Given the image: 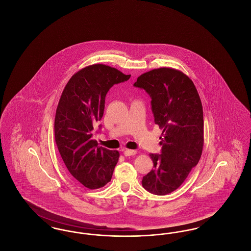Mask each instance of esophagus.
<instances>
[{
  "instance_id": "1",
  "label": "esophagus",
  "mask_w": 251,
  "mask_h": 251,
  "mask_svg": "<svg viewBox=\"0 0 251 251\" xmlns=\"http://www.w3.org/2000/svg\"><path fill=\"white\" fill-rule=\"evenodd\" d=\"M123 154L125 156L134 155V154H136V151H132V150H123Z\"/></svg>"
}]
</instances>
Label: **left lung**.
<instances>
[{
	"label": "left lung",
	"mask_w": 251,
	"mask_h": 251,
	"mask_svg": "<svg viewBox=\"0 0 251 251\" xmlns=\"http://www.w3.org/2000/svg\"><path fill=\"white\" fill-rule=\"evenodd\" d=\"M151 98L154 122L162 129L161 154L151 153L153 169L142 179L147 191L164 196L175 191L202 153L203 110L191 79L172 68L143 73L133 84Z\"/></svg>",
	"instance_id": "left-lung-1"
}]
</instances>
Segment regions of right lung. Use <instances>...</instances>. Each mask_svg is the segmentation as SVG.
<instances>
[{
    "mask_svg": "<svg viewBox=\"0 0 251 251\" xmlns=\"http://www.w3.org/2000/svg\"><path fill=\"white\" fill-rule=\"evenodd\" d=\"M130 77L95 64L76 72L62 92L54 120L55 143L72 178L86 188L103 187L112 179L120 152L98 147L92 131L103 116L109 89Z\"/></svg>",
    "mask_w": 251,
    "mask_h": 251,
    "instance_id": "right-lung-1",
    "label": "right lung"
}]
</instances>
